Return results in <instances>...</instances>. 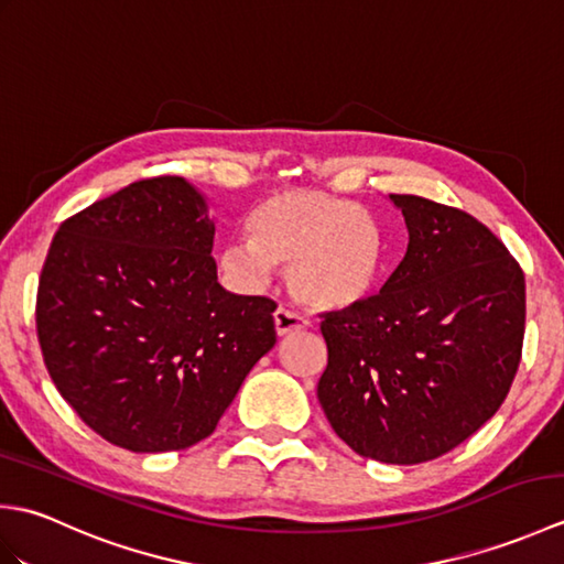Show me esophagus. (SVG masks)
Listing matches in <instances>:
<instances>
[{
    "label": "esophagus",
    "instance_id": "esophagus-1",
    "mask_svg": "<svg viewBox=\"0 0 564 564\" xmlns=\"http://www.w3.org/2000/svg\"><path fill=\"white\" fill-rule=\"evenodd\" d=\"M273 325H275V334H279V337H289V334H293V332L305 329L307 319L303 315L291 313V310L279 307L273 313Z\"/></svg>",
    "mask_w": 564,
    "mask_h": 564
}]
</instances>
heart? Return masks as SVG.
<instances>
[{"mask_svg": "<svg viewBox=\"0 0 564 564\" xmlns=\"http://www.w3.org/2000/svg\"><path fill=\"white\" fill-rule=\"evenodd\" d=\"M380 251V230L366 210L322 191L291 188L249 213L247 239L227 242L218 267L242 289H261L273 267L285 269L295 301L344 310L373 289Z\"/></svg>", "mask_w": 564, "mask_h": 564, "instance_id": "heart-1", "label": "heart"}]
</instances>
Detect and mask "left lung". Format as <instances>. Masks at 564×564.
Masks as SVG:
<instances>
[{
	"instance_id": "1",
	"label": "left lung",
	"mask_w": 564,
	"mask_h": 564,
	"mask_svg": "<svg viewBox=\"0 0 564 564\" xmlns=\"http://www.w3.org/2000/svg\"><path fill=\"white\" fill-rule=\"evenodd\" d=\"M410 245L380 293L322 319L317 398L364 458L416 465L460 446L505 402L519 370L525 279L473 215L392 194Z\"/></svg>"
}]
</instances>
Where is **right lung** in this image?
Segmentation results:
<instances>
[{"mask_svg":"<svg viewBox=\"0 0 564 564\" xmlns=\"http://www.w3.org/2000/svg\"><path fill=\"white\" fill-rule=\"evenodd\" d=\"M215 225L182 176L140 178L72 215L39 281L35 327L55 388L133 453L208 438L275 344V303L218 283Z\"/></svg>","mask_w":564,"mask_h":564,"instance_id":"1","label":"right lung"}]
</instances>
